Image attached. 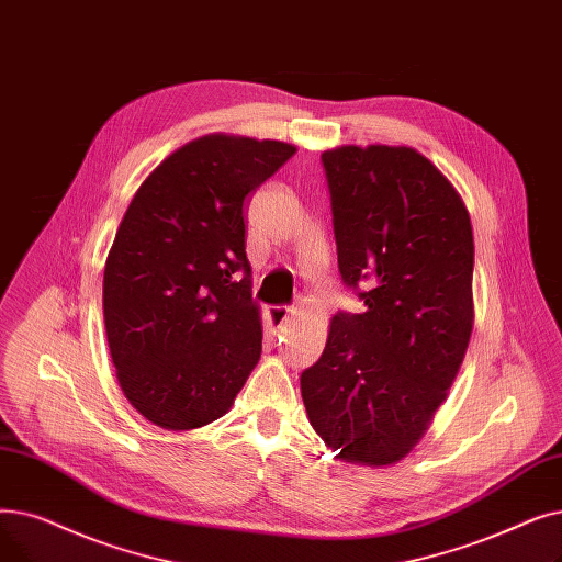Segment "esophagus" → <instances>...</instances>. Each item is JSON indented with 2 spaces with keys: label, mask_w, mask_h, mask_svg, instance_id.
<instances>
[{
  "label": "esophagus",
  "mask_w": 562,
  "mask_h": 562,
  "mask_svg": "<svg viewBox=\"0 0 562 562\" xmlns=\"http://www.w3.org/2000/svg\"><path fill=\"white\" fill-rule=\"evenodd\" d=\"M265 315H267V323H270V327L277 334V331H283L292 323V317L297 315V311L290 306H270Z\"/></svg>",
  "instance_id": "obj_1"
}]
</instances>
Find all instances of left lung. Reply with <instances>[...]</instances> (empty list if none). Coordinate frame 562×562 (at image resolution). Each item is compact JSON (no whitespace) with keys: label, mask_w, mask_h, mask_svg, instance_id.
I'll return each instance as SVG.
<instances>
[{"label":"left lung","mask_w":562,"mask_h":562,"mask_svg":"<svg viewBox=\"0 0 562 562\" xmlns=\"http://www.w3.org/2000/svg\"><path fill=\"white\" fill-rule=\"evenodd\" d=\"M338 272L363 313H336L302 372L313 430L340 460L386 467L418 443L473 329V231L448 178L409 146L323 153Z\"/></svg>","instance_id":"1"}]
</instances>
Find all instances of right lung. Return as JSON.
Instances as JSON below:
<instances>
[{
  "instance_id": "add662e5",
  "label": "right lung",
  "mask_w": 562,
  "mask_h": 562,
  "mask_svg": "<svg viewBox=\"0 0 562 562\" xmlns=\"http://www.w3.org/2000/svg\"><path fill=\"white\" fill-rule=\"evenodd\" d=\"M295 150L205 135L171 153L125 210L104 262L106 342L130 405L165 430L224 416L260 359L245 199Z\"/></svg>"
}]
</instances>
